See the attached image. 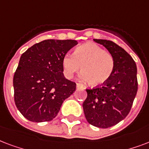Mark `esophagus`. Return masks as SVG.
<instances>
[{
    "label": "esophagus",
    "instance_id": "34e87169",
    "mask_svg": "<svg viewBox=\"0 0 149 149\" xmlns=\"http://www.w3.org/2000/svg\"><path fill=\"white\" fill-rule=\"evenodd\" d=\"M76 85H77V88H84V86H83L81 83H77Z\"/></svg>",
    "mask_w": 149,
    "mask_h": 149
}]
</instances>
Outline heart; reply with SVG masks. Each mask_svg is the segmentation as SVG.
<instances>
[{
  "instance_id": "b5f03b06",
  "label": "heart",
  "mask_w": 149,
  "mask_h": 149,
  "mask_svg": "<svg viewBox=\"0 0 149 149\" xmlns=\"http://www.w3.org/2000/svg\"><path fill=\"white\" fill-rule=\"evenodd\" d=\"M63 73L71 78L78 71L81 78L93 86L104 84L111 77L114 69L112 54L94 42H86L76 47L74 54H66L62 59Z\"/></svg>"
}]
</instances>
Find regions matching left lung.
Instances as JSON below:
<instances>
[{
  "label": "left lung",
  "instance_id": "left-lung-1",
  "mask_svg": "<svg viewBox=\"0 0 149 149\" xmlns=\"http://www.w3.org/2000/svg\"><path fill=\"white\" fill-rule=\"evenodd\" d=\"M94 41L112 54L114 69L104 84L86 89L83 110L89 124L108 128L124 120L131 110L138 91L137 66L131 55L115 42L96 39Z\"/></svg>",
  "mask_w": 149,
  "mask_h": 149
}]
</instances>
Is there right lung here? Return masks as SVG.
<instances>
[{
  "label": "right lung",
  "mask_w": 149,
  "mask_h": 149,
  "mask_svg": "<svg viewBox=\"0 0 149 149\" xmlns=\"http://www.w3.org/2000/svg\"><path fill=\"white\" fill-rule=\"evenodd\" d=\"M76 40H47L22 54L14 74L15 102L32 122L50 121L76 89V83L64 76L62 59Z\"/></svg>",
  "instance_id": "add662e5"
}]
</instances>
